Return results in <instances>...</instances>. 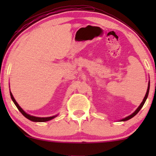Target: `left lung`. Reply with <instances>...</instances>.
Instances as JSON below:
<instances>
[{
	"instance_id": "obj_1",
	"label": "left lung",
	"mask_w": 156,
	"mask_h": 156,
	"mask_svg": "<svg viewBox=\"0 0 156 156\" xmlns=\"http://www.w3.org/2000/svg\"><path fill=\"white\" fill-rule=\"evenodd\" d=\"M149 90H150V83H149V84H148L147 90V93H146V94H145V97H144V99H143V101L141 102V104H140V105H139V106L138 107V108L136 109V110L135 111V112H134L133 113V114H131V115H130V116H128V117H125V119H122V121H126V120H128V119H131L132 117H133L134 116H135V115H136V114H137V113L139 112V111L141 110V108H142V106H143V105H144V103H145V101H146L147 98L148 94H149Z\"/></svg>"
}]
</instances>
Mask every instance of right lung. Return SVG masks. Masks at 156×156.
Instances as JSON below:
<instances>
[{
	"instance_id": "add662e5",
	"label": "right lung",
	"mask_w": 156,
	"mask_h": 156,
	"mask_svg": "<svg viewBox=\"0 0 156 156\" xmlns=\"http://www.w3.org/2000/svg\"><path fill=\"white\" fill-rule=\"evenodd\" d=\"M10 95H11V98H12V100L14 102V103H15L16 106H17V108L19 109V111L21 112V114H22L25 117H26L27 119H30V120H31L33 122H46V121L51 120V119H53V118L55 117V116H53V117H34V116L29 115V114H26V113L24 111H23V109L20 108V105H18V103L16 102L15 99L14 98V97H13V95H12V92H10Z\"/></svg>"
}]
</instances>
